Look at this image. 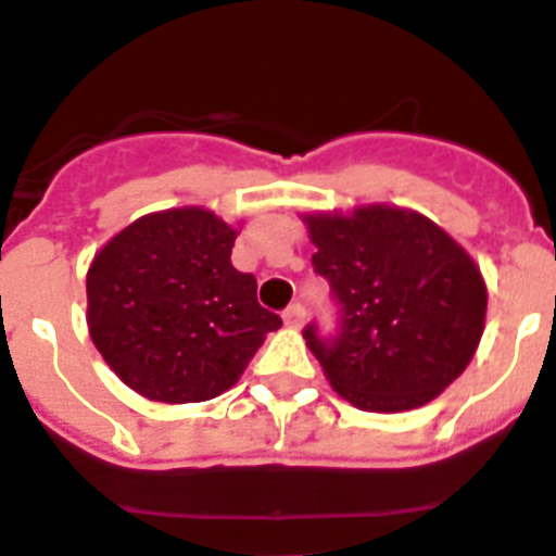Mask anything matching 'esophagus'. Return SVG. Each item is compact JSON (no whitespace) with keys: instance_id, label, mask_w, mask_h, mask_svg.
I'll list each match as a JSON object with an SVG mask.
<instances>
[{"instance_id":"1","label":"esophagus","mask_w":556,"mask_h":556,"mask_svg":"<svg viewBox=\"0 0 556 556\" xmlns=\"http://www.w3.org/2000/svg\"><path fill=\"white\" fill-rule=\"evenodd\" d=\"M303 320H306V309H303V303H292V306H287V312H283V324L292 326V329H301Z\"/></svg>"}]
</instances>
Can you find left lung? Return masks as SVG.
<instances>
[{
    "mask_svg": "<svg viewBox=\"0 0 556 556\" xmlns=\"http://www.w3.org/2000/svg\"><path fill=\"white\" fill-rule=\"evenodd\" d=\"M329 281L334 331L312 320L303 340L331 388L377 414L439 396L483 334L486 287L476 261L414 211L371 205L354 216H306Z\"/></svg>",
    "mask_w": 556,
    "mask_h": 556,
    "instance_id": "obj_1",
    "label": "left lung"
}]
</instances>
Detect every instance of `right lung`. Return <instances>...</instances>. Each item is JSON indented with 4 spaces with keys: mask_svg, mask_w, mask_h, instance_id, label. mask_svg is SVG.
I'll list each match as a JSON object with an SVG mask.
<instances>
[{
    "mask_svg": "<svg viewBox=\"0 0 556 556\" xmlns=\"http://www.w3.org/2000/svg\"><path fill=\"white\" fill-rule=\"evenodd\" d=\"M236 230L202 207L151 213L94 255L89 334L109 368L154 402H205L236 386L281 317L232 267Z\"/></svg>",
    "mask_w": 556,
    "mask_h": 556,
    "instance_id": "right-lung-1",
    "label": "right lung"
}]
</instances>
